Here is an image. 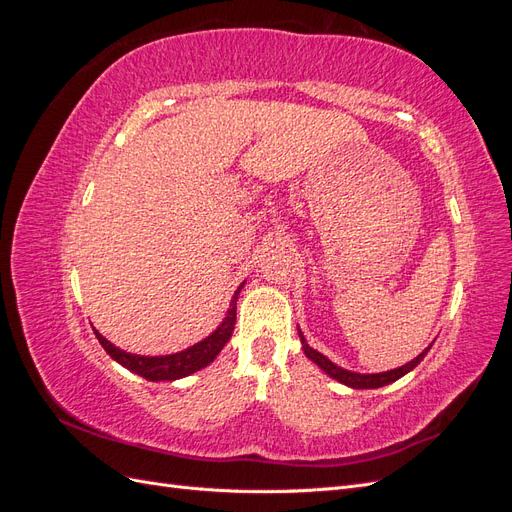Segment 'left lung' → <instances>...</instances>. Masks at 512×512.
<instances>
[{
  "mask_svg": "<svg viewBox=\"0 0 512 512\" xmlns=\"http://www.w3.org/2000/svg\"><path fill=\"white\" fill-rule=\"evenodd\" d=\"M299 339H301L303 352H305V356H307L309 361H314V363L324 371V374L331 376V378L337 380V382H342V384L350 386V389H380V386H386V384H391V382L399 380L401 376H406L408 371H412L418 363H421V361L425 359V354H427L429 348H431V346H427L421 354L416 356V359L408 361L406 365H401V367H397V369L380 371V374H356V371H350V369H344V367L335 365V363H333L331 359H327V356H324L322 352H318V350H314L312 346H309V344L305 342V335H303L301 329H299Z\"/></svg>",
  "mask_w": 512,
  "mask_h": 512,
  "instance_id": "obj_1",
  "label": "left lung"
}]
</instances>
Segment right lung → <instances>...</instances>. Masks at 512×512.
Wrapping results in <instances>:
<instances>
[{"mask_svg": "<svg viewBox=\"0 0 512 512\" xmlns=\"http://www.w3.org/2000/svg\"><path fill=\"white\" fill-rule=\"evenodd\" d=\"M245 282L235 290L232 294V301L228 312L224 316V320L218 324L211 335H207L205 339H200L198 344L173 352V354H160V356H145V354H134L128 350H121L115 344L108 342V339L98 333V342L102 344V348L106 350V354L111 356L113 361H117L121 367L130 369L132 374L143 376L149 382H173V380H181L190 374H196L203 367H207L209 363L215 361V356L222 352V348L228 344V339L235 331V322H237V299L243 290Z\"/></svg>", "mask_w": 512, "mask_h": 512, "instance_id": "right-lung-1", "label": "right lung"}]
</instances>
